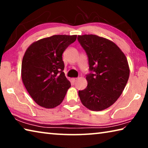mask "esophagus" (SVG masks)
<instances>
[{
    "label": "esophagus",
    "mask_w": 148,
    "mask_h": 148,
    "mask_svg": "<svg viewBox=\"0 0 148 148\" xmlns=\"http://www.w3.org/2000/svg\"><path fill=\"white\" fill-rule=\"evenodd\" d=\"M72 79L73 82H76V81H77V78H76V77H73V78H72Z\"/></svg>",
    "instance_id": "34e87169"
}]
</instances>
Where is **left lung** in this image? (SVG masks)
Listing matches in <instances>:
<instances>
[{"label": "left lung", "instance_id": "1", "mask_svg": "<svg viewBox=\"0 0 148 148\" xmlns=\"http://www.w3.org/2000/svg\"><path fill=\"white\" fill-rule=\"evenodd\" d=\"M89 59L87 86L79 91L82 103L92 111H101L114 104L128 82L130 69L127 57L117 45L95 34L77 36Z\"/></svg>", "mask_w": 148, "mask_h": 148}]
</instances>
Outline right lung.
<instances>
[{
    "label": "right lung",
    "instance_id": "obj_1",
    "mask_svg": "<svg viewBox=\"0 0 148 148\" xmlns=\"http://www.w3.org/2000/svg\"><path fill=\"white\" fill-rule=\"evenodd\" d=\"M76 38L77 35H53L33 42L27 49L22 60L21 78L39 106L53 108L63 101L71 85L62 72V55Z\"/></svg>",
    "mask_w": 148,
    "mask_h": 148
}]
</instances>
